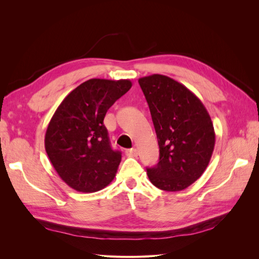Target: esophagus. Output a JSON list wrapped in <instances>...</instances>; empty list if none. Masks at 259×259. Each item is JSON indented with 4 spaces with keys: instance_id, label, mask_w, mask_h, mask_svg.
Wrapping results in <instances>:
<instances>
[{
    "instance_id": "obj_1",
    "label": "esophagus",
    "mask_w": 259,
    "mask_h": 259,
    "mask_svg": "<svg viewBox=\"0 0 259 259\" xmlns=\"http://www.w3.org/2000/svg\"><path fill=\"white\" fill-rule=\"evenodd\" d=\"M125 153H126L127 156H137L138 151L136 148H132V149H127V150L125 151Z\"/></svg>"
}]
</instances>
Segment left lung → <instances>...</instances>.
<instances>
[{
  "instance_id": "obj_1",
  "label": "left lung",
  "mask_w": 259,
  "mask_h": 259,
  "mask_svg": "<svg viewBox=\"0 0 259 259\" xmlns=\"http://www.w3.org/2000/svg\"><path fill=\"white\" fill-rule=\"evenodd\" d=\"M160 148L155 167L147 168L152 185L182 191L204 173L215 146L213 122L202 101L185 85L162 74L140 77Z\"/></svg>"
}]
</instances>
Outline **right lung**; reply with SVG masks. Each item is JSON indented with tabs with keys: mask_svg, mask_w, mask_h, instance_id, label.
Returning a JSON list of instances; mask_svg holds the SVG:
<instances>
[{
	"mask_svg": "<svg viewBox=\"0 0 259 259\" xmlns=\"http://www.w3.org/2000/svg\"><path fill=\"white\" fill-rule=\"evenodd\" d=\"M131 88L130 80L91 79L69 93L52 116L45 150L72 189L96 192L114 179L122 155L111 148L104 119Z\"/></svg>",
	"mask_w": 259,
	"mask_h": 259,
	"instance_id": "obj_1",
	"label": "right lung"
}]
</instances>
